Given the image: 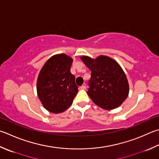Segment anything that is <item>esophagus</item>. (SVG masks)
<instances>
[{
  "mask_svg": "<svg viewBox=\"0 0 159 159\" xmlns=\"http://www.w3.org/2000/svg\"><path fill=\"white\" fill-rule=\"evenodd\" d=\"M85 88H86V85H85V83H83V85L80 86V89H85Z\"/></svg>",
  "mask_w": 159,
  "mask_h": 159,
  "instance_id": "34e87169",
  "label": "esophagus"
}]
</instances>
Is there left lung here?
<instances>
[{
  "label": "left lung",
  "instance_id": "obj_1",
  "mask_svg": "<svg viewBox=\"0 0 159 159\" xmlns=\"http://www.w3.org/2000/svg\"><path fill=\"white\" fill-rule=\"evenodd\" d=\"M80 59L91 71L90 86L87 94L98 107L106 110L116 109L129 94V83L120 65L113 58L101 55Z\"/></svg>",
  "mask_w": 159,
  "mask_h": 159
}]
</instances>
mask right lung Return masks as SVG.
Returning <instances> with one entry per match:
<instances>
[{"mask_svg":"<svg viewBox=\"0 0 159 159\" xmlns=\"http://www.w3.org/2000/svg\"><path fill=\"white\" fill-rule=\"evenodd\" d=\"M73 59L65 54L49 58L40 70L36 83L37 95L47 110L63 112L72 104L78 90L70 68Z\"/></svg>","mask_w":159,"mask_h":159,"instance_id":"add662e5","label":"right lung"}]
</instances>
